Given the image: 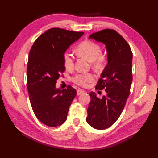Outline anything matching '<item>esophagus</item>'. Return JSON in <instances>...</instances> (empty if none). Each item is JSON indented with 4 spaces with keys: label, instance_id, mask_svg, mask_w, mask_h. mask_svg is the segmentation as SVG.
Here are the masks:
<instances>
[{
    "label": "esophagus",
    "instance_id": "1",
    "mask_svg": "<svg viewBox=\"0 0 158 158\" xmlns=\"http://www.w3.org/2000/svg\"><path fill=\"white\" fill-rule=\"evenodd\" d=\"M83 93H84V91H83V90H82V89H79L77 90V94L78 96L81 95V94H83Z\"/></svg>",
    "mask_w": 158,
    "mask_h": 158
}]
</instances>
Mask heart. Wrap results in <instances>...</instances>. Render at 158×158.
<instances>
[{
	"label": "heart",
	"mask_w": 158,
	"mask_h": 158,
	"mask_svg": "<svg viewBox=\"0 0 158 158\" xmlns=\"http://www.w3.org/2000/svg\"><path fill=\"white\" fill-rule=\"evenodd\" d=\"M75 52L77 55L85 58L88 61L92 63L94 68L96 69H101L106 62V57L102 54L100 46L94 41L89 40L80 43L76 47ZM63 64L65 68L70 70L74 66V60L71 53L66 52L63 55ZM95 79V76L92 73H79L73 78V81L76 84L85 87L89 83L92 82Z\"/></svg>",
	"instance_id": "heart-1"
}]
</instances>
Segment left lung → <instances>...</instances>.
I'll return each mask as SVG.
<instances>
[{
  "label": "left lung",
  "mask_w": 158,
  "mask_h": 158,
  "mask_svg": "<svg viewBox=\"0 0 158 158\" xmlns=\"http://www.w3.org/2000/svg\"><path fill=\"white\" fill-rule=\"evenodd\" d=\"M89 38L105 45L108 62L96 86L105 89L106 95L100 99L94 92L89 93L91 101L86 121L94 128L105 130L119 118L128 98L132 81V52L126 40L114 30H102Z\"/></svg>",
  "instance_id": "8db88e82"
}]
</instances>
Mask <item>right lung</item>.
<instances>
[{
  "mask_svg": "<svg viewBox=\"0 0 158 158\" xmlns=\"http://www.w3.org/2000/svg\"><path fill=\"white\" fill-rule=\"evenodd\" d=\"M84 34L53 28L36 39L30 51L27 88L33 111L45 125L56 127L66 122L76 89L56 88V81L65 70L63 55Z\"/></svg>",
  "mask_w": 158,
  "mask_h": 158,
  "instance_id": "right-lung-1",
  "label": "right lung"
}]
</instances>
